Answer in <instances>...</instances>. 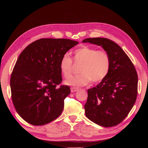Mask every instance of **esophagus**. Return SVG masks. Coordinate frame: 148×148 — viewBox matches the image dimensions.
Here are the masks:
<instances>
[{
	"label": "esophagus",
	"instance_id": "34e87169",
	"mask_svg": "<svg viewBox=\"0 0 148 148\" xmlns=\"http://www.w3.org/2000/svg\"><path fill=\"white\" fill-rule=\"evenodd\" d=\"M79 90L77 88H75V87H71V91L72 93H74V92H76L77 91Z\"/></svg>",
	"mask_w": 148,
	"mask_h": 148
}]
</instances>
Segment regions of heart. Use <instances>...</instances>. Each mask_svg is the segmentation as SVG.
Returning a JSON list of instances; mask_svg holds the SVG:
<instances>
[{
    "label": "heart",
    "instance_id": "b5f03b06",
    "mask_svg": "<svg viewBox=\"0 0 148 148\" xmlns=\"http://www.w3.org/2000/svg\"><path fill=\"white\" fill-rule=\"evenodd\" d=\"M75 62L82 63L79 75L69 77L72 72V60L67 53L62 56L60 62V70L67 85L83 86L92 81L93 83L101 82L108 76L111 68V58L105 50H97L95 48L83 46L74 51Z\"/></svg>",
    "mask_w": 148,
    "mask_h": 148
}]
</instances>
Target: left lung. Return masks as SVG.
Segmentation results:
<instances>
[{"label":"left lung","mask_w":148,"mask_h":148,"mask_svg":"<svg viewBox=\"0 0 148 148\" xmlns=\"http://www.w3.org/2000/svg\"><path fill=\"white\" fill-rule=\"evenodd\" d=\"M82 42L101 46L111 58L108 76L95 87L88 90L85 115L100 126H116L127 117L136 101V70L126 53L112 40L94 37Z\"/></svg>","instance_id":"obj_1"}]
</instances>
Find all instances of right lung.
Here are the masks:
<instances>
[{"label": "right lung", "mask_w": 148, "mask_h": 148, "mask_svg": "<svg viewBox=\"0 0 148 148\" xmlns=\"http://www.w3.org/2000/svg\"><path fill=\"white\" fill-rule=\"evenodd\" d=\"M68 39L42 38L27 46L18 56L10 79L16 111L25 121L43 125L57 118L70 87L61 85L59 65L62 56L76 46Z\"/></svg>", "instance_id": "right-lung-1"}]
</instances>
